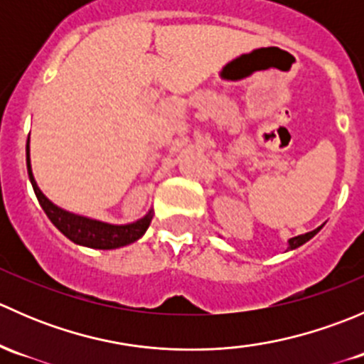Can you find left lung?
I'll use <instances>...</instances> for the list:
<instances>
[{
    "mask_svg": "<svg viewBox=\"0 0 364 364\" xmlns=\"http://www.w3.org/2000/svg\"><path fill=\"white\" fill-rule=\"evenodd\" d=\"M318 230H321V227H317V229L310 230V232H306V234H299V236L291 237V240L287 241V243H289L287 250H296V248H299L301 245H304V243H306V241H310L311 237H314L315 234L318 232Z\"/></svg>",
    "mask_w": 364,
    "mask_h": 364,
    "instance_id": "8db88e82",
    "label": "left lung"
}]
</instances>
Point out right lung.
I'll return each instance as SVG.
<instances>
[{
	"label": "right lung",
	"instance_id": "obj_1",
	"mask_svg": "<svg viewBox=\"0 0 364 364\" xmlns=\"http://www.w3.org/2000/svg\"><path fill=\"white\" fill-rule=\"evenodd\" d=\"M26 165H28L29 181H31L36 199H38L40 205L46 211L47 218L54 223V227L61 234H65L75 245L97 248V250H114V248L127 247V245H132L137 240H141L146 230H148L149 223H151L153 215H155L153 208L142 218L135 220V222L116 225V223L102 222V220L90 218V216L75 215V213L67 211V209L60 208L53 200L47 199L46 193L36 185L35 176H33L31 156H29V135L28 142H26Z\"/></svg>",
	"mask_w": 364,
	"mask_h": 364
}]
</instances>
